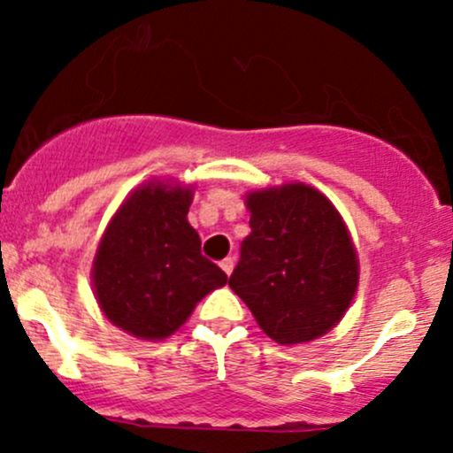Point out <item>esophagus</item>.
Wrapping results in <instances>:
<instances>
[{
    "label": "esophagus",
    "mask_w": 453,
    "mask_h": 453,
    "mask_svg": "<svg viewBox=\"0 0 453 453\" xmlns=\"http://www.w3.org/2000/svg\"><path fill=\"white\" fill-rule=\"evenodd\" d=\"M221 270H223V273L227 274V277H230L232 270H234V257H226V259H221Z\"/></svg>",
    "instance_id": "34e87169"
}]
</instances>
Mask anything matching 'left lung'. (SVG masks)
Segmentation results:
<instances>
[{"mask_svg":"<svg viewBox=\"0 0 453 453\" xmlns=\"http://www.w3.org/2000/svg\"><path fill=\"white\" fill-rule=\"evenodd\" d=\"M247 206L251 234L230 277L234 294L280 345L326 334L357 288V256L339 211L303 183L253 191Z\"/></svg>","mask_w":453,"mask_h":453,"instance_id":"obj_1","label":"left lung"}]
</instances>
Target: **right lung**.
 <instances>
[{"label":"right lung","instance_id":"right-lung-1","mask_svg":"<svg viewBox=\"0 0 453 453\" xmlns=\"http://www.w3.org/2000/svg\"><path fill=\"white\" fill-rule=\"evenodd\" d=\"M191 189L149 183L134 191L104 234L93 285L104 315L144 341L165 339L227 274L200 251L187 221Z\"/></svg>","mask_w":453,"mask_h":453}]
</instances>
